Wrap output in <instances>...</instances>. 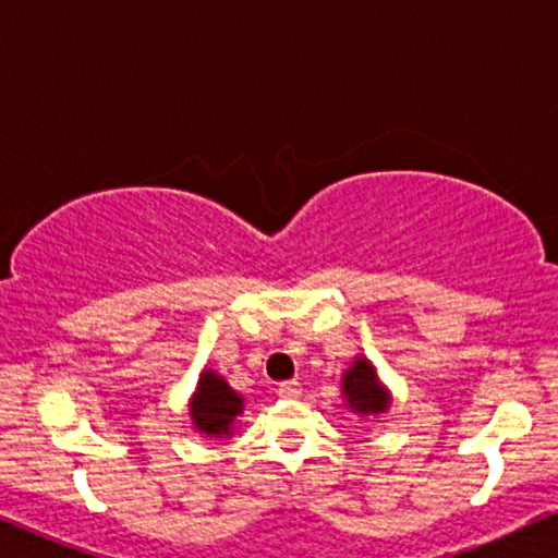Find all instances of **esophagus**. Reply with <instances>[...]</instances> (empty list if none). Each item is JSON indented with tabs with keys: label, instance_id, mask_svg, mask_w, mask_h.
<instances>
[{
	"label": "esophagus",
	"instance_id": "1",
	"mask_svg": "<svg viewBox=\"0 0 558 558\" xmlns=\"http://www.w3.org/2000/svg\"><path fill=\"white\" fill-rule=\"evenodd\" d=\"M277 391H279L281 399H300L302 384H300V380H284V384H279Z\"/></svg>",
	"mask_w": 558,
	"mask_h": 558
}]
</instances>
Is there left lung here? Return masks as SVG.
<instances>
[{
    "mask_svg": "<svg viewBox=\"0 0 558 558\" xmlns=\"http://www.w3.org/2000/svg\"><path fill=\"white\" fill-rule=\"evenodd\" d=\"M342 393L350 403V409L361 411V414H378L388 407V396L380 388L376 373H373L371 363L361 357L355 361L353 368L342 378Z\"/></svg>",
    "mask_w": 558,
    "mask_h": 558,
    "instance_id": "1",
    "label": "left lung"
}]
</instances>
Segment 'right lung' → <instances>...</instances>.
<instances>
[{
  "label": "right lung",
  "instance_id": "right-lung-1",
  "mask_svg": "<svg viewBox=\"0 0 558 558\" xmlns=\"http://www.w3.org/2000/svg\"><path fill=\"white\" fill-rule=\"evenodd\" d=\"M193 422L208 437L231 434L233 418L243 411V399L231 391V386L213 371H205L193 399Z\"/></svg>",
  "mask_w": 558,
  "mask_h": 558
}]
</instances>
